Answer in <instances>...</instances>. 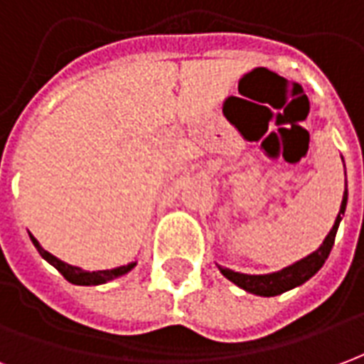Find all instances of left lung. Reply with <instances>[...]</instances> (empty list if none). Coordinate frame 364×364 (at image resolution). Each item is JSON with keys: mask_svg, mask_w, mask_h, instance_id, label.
Instances as JSON below:
<instances>
[{"mask_svg": "<svg viewBox=\"0 0 364 364\" xmlns=\"http://www.w3.org/2000/svg\"><path fill=\"white\" fill-rule=\"evenodd\" d=\"M345 205H347V189L343 193L341 210L337 214L336 224H333V228L328 234V237L323 240V244L320 245V250H316V252L310 253L308 257L300 259L294 265H290V267L282 269L279 273L271 274H242L234 273L230 269L220 267L222 274L226 279H230L234 284H237V287H242V289L247 290V292H253V294H259V296H277L281 292H287V290L302 284V282H306L310 277L318 273L321 265L328 259L329 252L333 247V242H336L337 226H339V220H341V214L345 213Z\"/></svg>", "mask_w": 364, "mask_h": 364, "instance_id": "8db88e82", "label": "left lung"}]
</instances>
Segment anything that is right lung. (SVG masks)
<instances>
[{
  "label": "right lung",
  "instance_id": "right-lung-1",
  "mask_svg": "<svg viewBox=\"0 0 364 364\" xmlns=\"http://www.w3.org/2000/svg\"><path fill=\"white\" fill-rule=\"evenodd\" d=\"M31 240H33V244H35V247L38 250V253L43 255L44 259L48 261L50 265H54V267L58 269L60 273L64 274V279H66V281L74 282V284H103V282L117 279V277H120V274L128 273V271H130V269L136 265V263H128V265L111 269V271H93V273H87V271H82V269L72 267V265H68V263H64V261H60L58 257H54L52 253H48L46 250H43V247H41V244H38V242H36L33 236H31Z\"/></svg>",
  "mask_w": 364,
  "mask_h": 364
}]
</instances>
